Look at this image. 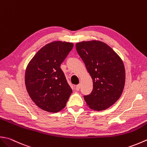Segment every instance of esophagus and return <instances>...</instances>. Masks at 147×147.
I'll use <instances>...</instances> for the list:
<instances>
[{
    "label": "esophagus",
    "mask_w": 147,
    "mask_h": 147,
    "mask_svg": "<svg viewBox=\"0 0 147 147\" xmlns=\"http://www.w3.org/2000/svg\"><path fill=\"white\" fill-rule=\"evenodd\" d=\"M80 84H78V85H77L76 86H75V88H76V90H80Z\"/></svg>",
    "instance_id": "esophagus-1"
}]
</instances>
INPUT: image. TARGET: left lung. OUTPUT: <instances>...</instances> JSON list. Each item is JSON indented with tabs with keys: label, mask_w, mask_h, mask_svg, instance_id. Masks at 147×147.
<instances>
[{
	"label": "left lung",
	"mask_w": 147,
	"mask_h": 147,
	"mask_svg": "<svg viewBox=\"0 0 147 147\" xmlns=\"http://www.w3.org/2000/svg\"><path fill=\"white\" fill-rule=\"evenodd\" d=\"M76 48L93 82L90 94L84 96L92 110L110 108L121 96L125 82L122 59L110 46L98 40L77 42Z\"/></svg>",
	"instance_id": "8db88e82"
}]
</instances>
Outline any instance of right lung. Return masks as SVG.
<instances>
[{"mask_svg": "<svg viewBox=\"0 0 147 147\" xmlns=\"http://www.w3.org/2000/svg\"><path fill=\"white\" fill-rule=\"evenodd\" d=\"M73 43L56 41L42 47L30 60L25 74L27 92L42 110L57 113L65 108L73 92L60 64Z\"/></svg>", "mask_w": 147, "mask_h": 147, "instance_id": "add662e5", "label": "right lung"}]
</instances>
